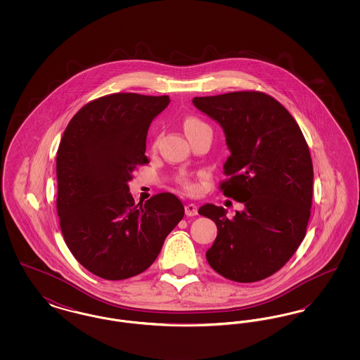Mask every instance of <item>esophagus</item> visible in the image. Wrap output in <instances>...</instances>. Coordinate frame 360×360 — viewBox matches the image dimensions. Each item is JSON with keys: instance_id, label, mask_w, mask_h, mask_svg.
Masks as SVG:
<instances>
[{"instance_id": "esophagus-1", "label": "esophagus", "mask_w": 360, "mask_h": 360, "mask_svg": "<svg viewBox=\"0 0 360 360\" xmlns=\"http://www.w3.org/2000/svg\"><path fill=\"white\" fill-rule=\"evenodd\" d=\"M197 212H198V207H197L195 204H186V205H185V213H186L188 217L195 216Z\"/></svg>"}]
</instances>
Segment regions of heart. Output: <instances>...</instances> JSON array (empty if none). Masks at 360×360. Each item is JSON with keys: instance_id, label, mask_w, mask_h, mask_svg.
<instances>
[{"instance_id": "b5f03b06", "label": "heart", "mask_w": 360, "mask_h": 360, "mask_svg": "<svg viewBox=\"0 0 360 360\" xmlns=\"http://www.w3.org/2000/svg\"><path fill=\"white\" fill-rule=\"evenodd\" d=\"M184 128H185L188 136L195 134V132H198V131L209 129V127L206 125L205 122L200 120V119H197V117H188L186 120L184 121ZM156 146H158V137L155 139L154 143H153V147H154V148ZM178 184H179L181 188H184V190H186V191H193V190L195 188V185H194L188 178H186V176H181V178L178 179Z\"/></svg>"}]
</instances>
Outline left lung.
Here are the masks:
<instances>
[{"label":"left lung","mask_w":360,"mask_h":360,"mask_svg":"<svg viewBox=\"0 0 360 360\" xmlns=\"http://www.w3.org/2000/svg\"><path fill=\"white\" fill-rule=\"evenodd\" d=\"M193 103L223 127L231 155L219 188L245 206L233 219L221 206L198 209L217 225L206 260L226 279L262 281L281 270L305 238L313 198L308 143L289 110L263 91L194 97Z\"/></svg>","instance_id":"left-lung-1"}]
</instances>
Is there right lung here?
Instances as JSON below:
<instances>
[{
	"label": "right lung",
	"mask_w": 360,
	"mask_h": 360,
	"mask_svg": "<svg viewBox=\"0 0 360 360\" xmlns=\"http://www.w3.org/2000/svg\"><path fill=\"white\" fill-rule=\"evenodd\" d=\"M169 96L113 93L84 105L56 153V212L71 254L108 281L146 271L185 209L172 193L135 204L128 182L150 163L146 139Z\"/></svg>",
	"instance_id": "obj_1"
}]
</instances>
